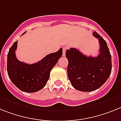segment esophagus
<instances>
[{"label":"esophagus","instance_id":"34e87169","mask_svg":"<svg viewBox=\"0 0 121 121\" xmlns=\"http://www.w3.org/2000/svg\"><path fill=\"white\" fill-rule=\"evenodd\" d=\"M67 49L68 48L66 47H64L63 49V56H65V54H66V51Z\"/></svg>","mask_w":121,"mask_h":121}]
</instances>
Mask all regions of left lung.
Instances as JSON below:
<instances>
[{"label":"left lung","instance_id":"1","mask_svg":"<svg viewBox=\"0 0 121 121\" xmlns=\"http://www.w3.org/2000/svg\"><path fill=\"white\" fill-rule=\"evenodd\" d=\"M92 35L99 41L97 56H87L75 48L66 52L68 78L73 88L83 92L97 90L105 83L111 72V56L107 42L96 31Z\"/></svg>","mask_w":121,"mask_h":121}]
</instances>
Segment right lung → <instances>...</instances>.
Segmentation results:
<instances>
[{
  "mask_svg": "<svg viewBox=\"0 0 121 121\" xmlns=\"http://www.w3.org/2000/svg\"><path fill=\"white\" fill-rule=\"evenodd\" d=\"M25 31L22 35L26 33ZM17 41H15L7 55V72L14 85L26 92H35L46 86L50 71L61 57L63 49L50 53L34 64H26L17 60L15 51Z\"/></svg>",
  "mask_w": 121,
  "mask_h": 121,
  "instance_id": "obj_1",
  "label": "right lung"
}]
</instances>
